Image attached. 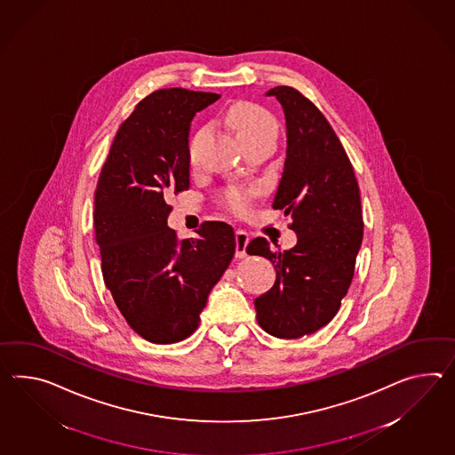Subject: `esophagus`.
<instances>
[{
  "label": "esophagus",
  "mask_w": 455,
  "mask_h": 455,
  "mask_svg": "<svg viewBox=\"0 0 455 455\" xmlns=\"http://www.w3.org/2000/svg\"><path fill=\"white\" fill-rule=\"evenodd\" d=\"M235 240H236V258H244L246 256V244L250 242V235L243 232V230H238L235 233Z\"/></svg>",
  "instance_id": "esophagus-1"
}]
</instances>
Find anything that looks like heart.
I'll return each mask as SVG.
<instances>
[{
    "label": "heart",
    "mask_w": 455,
    "mask_h": 455,
    "mask_svg": "<svg viewBox=\"0 0 455 455\" xmlns=\"http://www.w3.org/2000/svg\"><path fill=\"white\" fill-rule=\"evenodd\" d=\"M227 123L232 126L243 145L255 143L259 140H273V141L276 140L277 128L275 118L271 116L269 111L251 101L233 103L227 111ZM207 134H209L207 126L200 128L188 143V163L192 166L199 164L202 146ZM250 199H251V192L235 188H227L222 196L223 205L235 213L246 212Z\"/></svg>",
    "instance_id": "heart-1"
}]
</instances>
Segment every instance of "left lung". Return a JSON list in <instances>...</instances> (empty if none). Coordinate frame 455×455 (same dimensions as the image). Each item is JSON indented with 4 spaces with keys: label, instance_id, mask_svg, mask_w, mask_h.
<instances>
[{
    "label": "left lung",
    "instance_id": "left-lung-1",
    "mask_svg": "<svg viewBox=\"0 0 455 455\" xmlns=\"http://www.w3.org/2000/svg\"><path fill=\"white\" fill-rule=\"evenodd\" d=\"M286 116L288 149L273 209L291 213L298 243L271 250L258 236L248 255L276 269L275 286L255 299L261 329L277 339H299L332 321L354 277L363 238L360 188L344 146L321 110L292 87H275Z\"/></svg>",
    "mask_w": 455,
    "mask_h": 455
}]
</instances>
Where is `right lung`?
I'll list each match as a JSON object with an SVG mask.
<instances>
[{"label":"right lung","mask_w":455,"mask_h":455,"mask_svg":"<svg viewBox=\"0 0 455 455\" xmlns=\"http://www.w3.org/2000/svg\"><path fill=\"white\" fill-rule=\"evenodd\" d=\"M220 95L156 90L122 123L101 167L93 227L101 273L123 317L153 344L199 327L200 312L235 255L228 223L204 222L197 238L167 227V199L188 190V130Z\"/></svg>","instance_id":"1"}]
</instances>
